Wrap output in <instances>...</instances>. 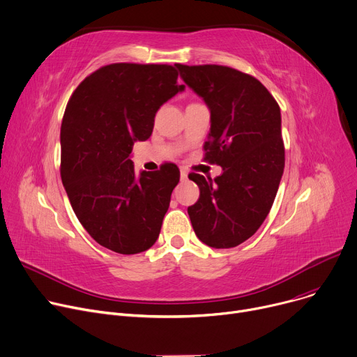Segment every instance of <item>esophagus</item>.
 <instances>
[{
    "label": "esophagus",
    "instance_id": "esophagus-1",
    "mask_svg": "<svg viewBox=\"0 0 357 357\" xmlns=\"http://www.w3.org/2000/svg\"><path fill=\"white\" fill-rule=\"evenodd\" d=\"M181 179H182V181H186V179H188V172H186V169H183V168L181 169Z\"/></svg>",
    "mask_w": 357,
    "mask_h": 357
}]
</instances>
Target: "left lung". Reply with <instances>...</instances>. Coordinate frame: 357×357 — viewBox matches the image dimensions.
<instances>
[{
	"label": "left lung",
	"instance_id": "8db88e82",
	"mask_svg": "<svg viewBox=\"0 0 357 357\" xmlns=\"http://www.w3.org/2000/svg\"><path fill=\"white\" fill-rule=\"evenodd\" d=\"M211 112L205 158L222 168L215 179L191 174L199 199L188 208L198 238L232 248L267 218L284 172L280 106L255 77L217 64H175Z\"/></svg>",
	"mask_w": 357,
	"mask_h": 357
}]
</instances>
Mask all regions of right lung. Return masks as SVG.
Wrapping results in <instances>:
<instances>
[{
  "label": "right lung",
  "instance_id": "right-lung-1",
  "mask_svg": "<svg viewBox=\"0 0 357 357\" xmlns=\"http://www.w3.org/2000/svg\"><path fill=\"white\" fill-rule=\"evenodd\" d=\"M183 89L174 66L114 63L87 76L67 103L61 181L80 224L114 252H144L158 240L179 169L165 163L137 174L130 153L152 135L159 107Z\"/></svg>",
  "mask_w": 357,
  "mask_h": 357
}]
</instances>
